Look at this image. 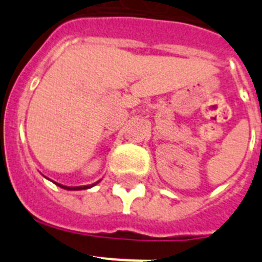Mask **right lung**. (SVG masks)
<instances>
[{"instance_id":"obj_1","label":"right lung","mask_w":262,"mask_h":262,"mask_svg":"<svg viewBox=\"0 0 262 262\" xmlns=\"http://www.w3.org/2000/svg\"><path fill=\"white\" fill-rule=\"evenodd\" d=\"M59 185L60 187H62V189H67V190H82V189H89L90 186H76V187H69V186H62V185L60 184H56Z\"/></svg>"}]
</instances>
